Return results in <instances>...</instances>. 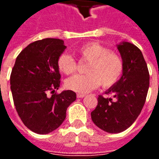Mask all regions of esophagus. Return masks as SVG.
<instances>
[{"instance_id": "1", "label": "esophagus", "mask_w": 159, "mask_h": 159, "mask_svg": "<svg viewBox=\"0 0 159 159\" xmlns=\"http://www.w3.org/2000/svg\"><path fill=\"white\" fill-rule=\"evenodd\" d=\"M84 96H85L84 93H77V94H76V97H77V98H83Z\"/></svg>"}]
</instances>
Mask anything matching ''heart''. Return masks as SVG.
I'll list each match as a JSON object with an SVG mask.
<instances>
[{
    "label": "heart",
    "instance_id": "1",
    "mask_svg": "<svg viewBox=\"0 0 159 159\" xmlns=\"http://www.w3.org/2000/svg\"><path fill=\"white\" fill-rule=\"evenodd\" d=\"M80 59L89 62L86 68L87 75H76L67 79L66 88L79 93H86L96 89L100 84L110 88L122 76L123 62L116 52L98 42H89L76 50ZM57 66L61 72L70 75L77 69V64L72 57L62 53L57 60Z\"/></svg>",
    "mask_w": 159,
    "mask_h": 159
}]
</instances>
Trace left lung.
Listing matches in <instances>:
<instances>
[{"instance_id":"8db88e82","label":"left lung","mask_w":159,"mask_h":159,"mask_svg":"<svg viewBox=\"0 0 159 159\" xmlns=\"http://www.w3.org/2000/svg\"><path fill=\"white\" fill-rule=\"evenodd\" d=\"M123 62V75L106 91L112 98L99 95L96 108L91 112L93 123L107 133L123 132L136 120L146 102L149 89V71L143 54L132 43L117 45Z\"/></svg>"}]
</instances>
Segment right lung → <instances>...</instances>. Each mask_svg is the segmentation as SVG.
Listing matches in <instances>:
<instances>
[{
  "mask_svg": "<svg viewBox=\"0 0 159 159\" xmlns=\"http://www.w3.org/2000/svg\"><path fill=\"white\" fill-rule=\"evenodd\" d=\"M66 47L64 41L46 38L30 43L19 53L10 84L16 111L29 129L46 134L59 128L76 95L71 90L57 93L60 74L57 60Z\"/></svg>",
  "mask_w": 159,
  "mask_h": 159,
  "instance_id": "right-lung-1",
  "label": "right lung"
}]
</instances>
